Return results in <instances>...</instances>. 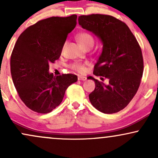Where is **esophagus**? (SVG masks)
<instances>
[{
  "label": "esophagus",
  "instance_id": "1",
  "mask_svg": "<svg viewBox=\"0 0 158 158\" xmlns=\"http://www.w3.org/2000/svg\"><path fill=\"white\" fill-rule=\"evenodd\" d=\"M78 79L81 81H85L87 79V78L85 77H83V76H79V77H78Z\"/></svg>",
  "mask_w": 158,
  "mask_h": 158
}]
</instances>
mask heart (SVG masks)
I'll list each match as a JSON object with an SVG mask.
<instances>
[{
    "instance_id": "1",
    "label": "heart",
    "mask_w": 158,
    "mask_h": 158,
    "mask_svg": "<svg viewBox=\"0 0 158 158\" xmlns=\"http://www.w3.org/2000/svg\"><path fill=\"white\" fill-rule=\"evenodd\" d=\"M77 39L81 46L85 49L90 48L94 44V36L88 32H80L77 35ZM70 68L73 70L79 72V73H84L86 70L85 64L81 63H73L70 65Z\"/></svg>"
}]
</instances>
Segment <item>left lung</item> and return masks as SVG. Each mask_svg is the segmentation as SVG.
Here are the masks:
<instances>
[{
    "instance_id": "left-lung-1",
    "label": "left lung",
    "mask_w": 158,
    "mask_h": 158,
    "mask_svg": "<svg viewBox=\"0 0 158 158\" xmlns=\"http://www.w3.org/2000/svg\"><path fill=\"white\" fill-rule=\"evenodd\" d=\"M78 21L81 27L102 40V52L94 74L109 80L105 85L88 77L96 85L89 94L90 103L104 114L119 112L131 102L140 85L143 59L139 43L126 23L111 15H80Z\"/></svg>"
}]
</instances>
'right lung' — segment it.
I'll return each mask as SVG.
<instances>
[{
	"label": "right lung",
	"instance_id": "1",
	"mask_svg": "<svg viewBox=\"0 0 158 158\" xmlns=\"http://www.w3.org/2000/svg\"><path fill=\"white\" fill-rule=\"evenodd\" d=\"M77 19L72 15L41 20L27 27L16 41L11 54V75L19 97L33 111L51 112L60 105L67 88L77 81L72 73H49V64L59 59Z\"/></svg>",
	"mask_w": 158,
	"mask_h": 158
}]
</instances>
